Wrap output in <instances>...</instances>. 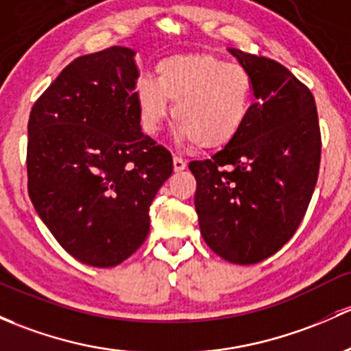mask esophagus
<instances>
[{"instance_id":"esophagus-1","label":"esophagus","mask_w":351,"mask_h":351,"mask_svg":"<svg viewBox=\"0 0 351 351\" xmlns=\"http://www.w3.org/2000/svg\"><path fill=\"white\" fill-rule=\"evenodd\" d=\"M185 168H186V163H185V160H183V158H180V156L173 158V169H175L176 173L183 171Z\"/></svg>"}]
</instances>
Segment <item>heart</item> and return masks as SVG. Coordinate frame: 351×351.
<instances>
[{"label": "heart", "mask_w": 351, "mask_h": 351, "mask_svg": "<svg viewBox=\"0 0 351 351\" xmlns=\"http://www.w3.org/2000/svg\"><path fill=\"white\" fill-rule=\"evenodd\" d=\"M143 131L156 134L173 106L182 138L202 149L234 141L249 116L252 79L239 64L208 51L176 53L158 62L156 82L141 79L134 87Z\"/></svg>", "instance_id": "heart-1"}]
</instances>
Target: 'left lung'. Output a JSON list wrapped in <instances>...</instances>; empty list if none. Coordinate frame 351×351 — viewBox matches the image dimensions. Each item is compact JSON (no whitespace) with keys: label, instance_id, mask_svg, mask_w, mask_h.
<instances>
[{"label":"left lung","instance_id":"obj_1","mask_svg":"<svg viewBox=\"0 0 351 351\" xmlns=\"http://www.w3.org/2000/svg\"><path fill=\"white\" fill-rule=\"evenodd\" d=\"M256 102L234 141L188 165L206 245L234 264L267 259L300 227L318 182L322 134L311 90L279 62L228 50Z\"/></svg>","mask_w":351,"mask_h":351}]
</instances>
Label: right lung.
Segmentation results:
<instances>
[{"label": "right lung", "instance_id": "1", "mask_svg": "<svg viewBox=\"0 0 351 351\" xmlns=\"http://www.w3.org/2000/svg\"><path fill=\"white\" fill-rule=\"evenodd\" d=\"M136 51L75 58L33 104L28 195L57 242L82 264L114 267L149 234V205L171 153L141 131Z\"/></svg>", "mask_w": 351, "mask_h": 351}]
</instances>
